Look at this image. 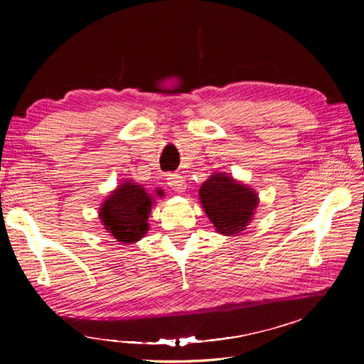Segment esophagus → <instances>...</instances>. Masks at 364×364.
<instances>
[{"label": "esophagus", "mask_w": 364, "mask_h": 364, "mask_svg": "<svg viewBox=\"0 0 364 364\" xmlns=\"http://www.w3.org/2000/svg\"><path fill=\"white\" fill-rule=\"evenodd\" d=\"M168 186L174 193H185L186 190V182L183 181L182 176L179 174H168Z\"/></svg>", "instance_id": "esophagus-1"}]
</instances>
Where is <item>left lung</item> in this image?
Returning <instances> with one entry per match:
<instances>
[{
	"mask_svg": "<svg viewBox=\"0 0 364 364\" xmlns=\"http://www.w3.org/2000/svg\"><path fill=\"white\" fill-rule=\"evenodd\" d=\"M200 205L217 234L237 235L249 226L255 215L259 197L247 183L225 171L209 176L199 190Z\"/></svg>",
	"mask_w": 364,
	"mask_h": 364,
	"instance_id": "obj_1",
	"label": "left lung"
}]
</instances>
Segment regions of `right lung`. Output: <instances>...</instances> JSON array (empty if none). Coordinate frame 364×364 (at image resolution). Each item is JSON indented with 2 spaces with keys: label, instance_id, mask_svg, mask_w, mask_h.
<instances>
[{
  "label": "right lung",
  "instance_id": "1",
  "mask_svg": "<svg viewBox=\"0 0 364 364\" xmlns=\"http://www.w3.org/2000/svg\"><path fill=\"white\" fill-rule=\"evenodd\" d=\"M162 197L161 190H155ZM155 196L147 193L141 183L126 179L117 185L98 209V218L109 237L121 245L136 243L149 230V215Z\"/></svg>",
  "mask_w": 364,
  "mask_h": 364
}]
</instances>
